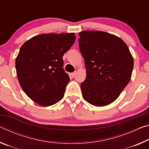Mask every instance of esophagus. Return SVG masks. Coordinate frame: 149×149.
I'll use <instances>...</instances> for the list:
<instances>
[{"instance_id": "34e87169", "label": "esophagus", "mask_w": 149, "mask_h": 149, "mask_svg": "<svg viewBox=\"0 0 149 149\" xmlns=\"http://www.w3.org/2000/svg\"><path fill=\"white\" fill-rule=\"evenodd\" d=\"M75 72H73V73H71V75L72 76L74 77V76H75Z\"/></svg>"}]
</instances>
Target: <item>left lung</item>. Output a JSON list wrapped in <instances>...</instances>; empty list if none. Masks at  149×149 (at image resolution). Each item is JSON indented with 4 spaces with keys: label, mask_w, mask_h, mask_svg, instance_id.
I'll use <instances>...</instances> for the list:
<instances>
[{
    "label": "left lung",
    "mask_w": 149,
    "mask_h": 149,
    "mask_svg": "<svg viewBox=\"0 0 149 149\" xmlns=\"http://www.w3.org/2000/svg\"><path fill=\"white\" fill-rule=\"evenodd\" d=\"M79 47L85 60L86 78L81 84L83 97L96 107L110 104L132 77L133 59L127 45L104 31L79 33Z\"/></svg>",
    "instance_id": "obj_1"
}]
</instances>
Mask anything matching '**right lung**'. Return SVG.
<instances>
[{
    "mask_svg": "<svg viewBox=\"0 0 149 149\" xmlns=\"http://www.w3.org/2000/svg\"><path fill=\"white\" fill-rule=\"evenodd\" d=\"M74 33L35 36L20 48L16 69L20 86L34 102L48 107L64 97L70 81L62 57L74 45Z\"/></svg>",
    "mask_w": 149,
    "mask_h": 149,
    "instance_id": "obj_1",
    "label": "right lung"
}]
</instances>
